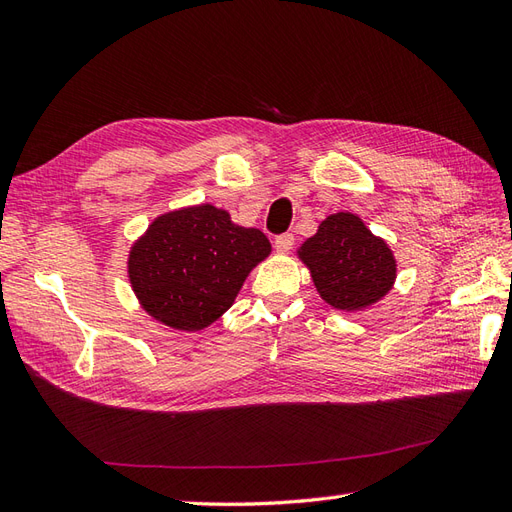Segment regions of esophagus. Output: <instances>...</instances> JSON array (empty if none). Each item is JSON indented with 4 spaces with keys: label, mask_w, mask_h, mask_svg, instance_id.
<instances>
[{
    "label": "esophagus",
    "mask_w": 512,
    "mask_h": 512,
    "mask_svg": "<svg viewBox=\"0 0 512 512\" xmlns=\"http://www.w3.org/2000/svg\"><path fill=\"white\" fill-rule=\"evenodd\" d=\"M294 246V235L292 233H281L274 238V248H277L279 253H287L290 248Z\"/></svg>",
    "instance_id": "esophagus-1"
}]
</instances>
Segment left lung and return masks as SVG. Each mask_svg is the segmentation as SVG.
Returning a JSON list of instances; mask_svg holds the SVG:
<instances>
[{"label": "left lung", "mask_w": 512, "mask_h": 512, "mask_svg": "<svg viewBox=\"0 0 512 512\" xmlns=\"http://www.w3.org/2000/svg\"><path fill=\"white\" fill-rule=\"evenodd\" d=\"M324 303L339 311L372 307L396 281V257L383 238L350 212L331 214L298 248Z\"/></svg>", "instance_id": "obj_1"}]
</instances>
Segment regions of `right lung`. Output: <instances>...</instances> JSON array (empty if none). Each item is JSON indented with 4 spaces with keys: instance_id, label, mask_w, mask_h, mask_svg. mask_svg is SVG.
Masks as SVG:
<instances>
[{
    "instance_id": "right-lung-1",
    "label": "right lung",
    "mask_w": 512,
    "mask_h": 512,
    "mask_svg": "<svg viewBox=\"0 0 512 512\" xmlns=\"http://www.w3.org/2000/svg\"><path fill=\"white\" fill-rule=\"evenodd\" d=\"M272 251L259 229L235 225L209 203L157 216L127 259L142 309L175 331H201L225 313Z\"/></svg>"
}]
</instances>
